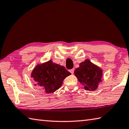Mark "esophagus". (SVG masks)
Segmentation results:
<instances>
[{
    "instance_id": "1",
    "label": "esophagus",
    "mask_w": 129,
    "mask_h": 129,
    "mask_svg": "<svg viewBox=\"0 0 129 129\" xmlns=\"http://www.w3.org/2000/svg\"><path fill=\"white\" fill-rule=\"evenodd\" d=\"M74 69H71V70H70V71H69V72H71L72 74L74 73Z\"/></svg>"
}]
</instances>
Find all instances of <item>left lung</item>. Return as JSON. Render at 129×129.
I'll use <instances>...</instances> for the list:
<instances>
[{
	"label": "left lung",
	"mask_w": 129,
	"mask_h": 129,
	"mask_svg": "<svg viewBox=\"0 0 129 129\" xmlns=\"http://www.w3.org/2000/svg\"><path fill=\"white\" fill-rule=\"evenodd\" d=\"M78 81L87 91H95L102 82L103 70L90 60L86 59L79 64L74 72Z\"/></svg>",
	"instance_id": "8db88e82"
}]
</instances>
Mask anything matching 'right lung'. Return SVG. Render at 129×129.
Segmentation results:
<instances>
[{
	"mask_svg": "<svg viewBox=\"0 0 129 129\" xmlns=\"http://www.w3.org/2000/svg\"><path fill=\"white\" fill-rule=\"evenodd\" d=\"M71 74L64 67L50 60L37 64L33 69L30 77L36 82L34 86H38L45 92L50 93L58 90L64 79Z\"/></svg>",
	"mask_w": 129,
	"mask_h": 129,
	"instance_id": "1",
	"label": "right lung"
}]
</instances>
